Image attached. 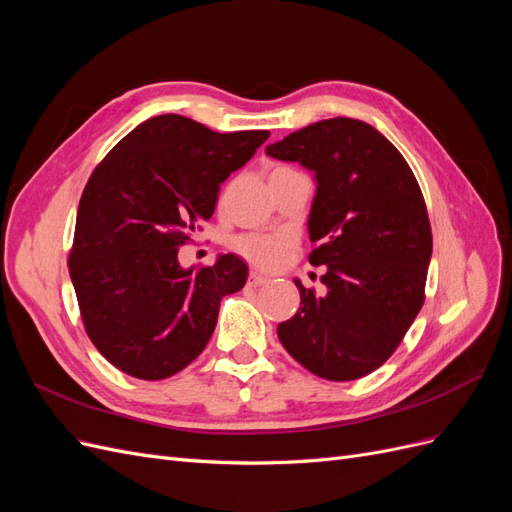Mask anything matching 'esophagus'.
I'll return each instance as SVG.
<instances>
[{
    "instance_id": "esophagus-1",
    "label": "esophagus",
    "mask_w": 512,
    "mask_h": 512,
    "mask_svg": "<svg viewBox=\"0 0 512 512\" xmlns=\"http://www.w3.org/2000/svg\"><path fill=\"white\" fill-rule=\"evenodd\" d=\"M267 282H269V277L265 273H260V271H250V275H247V284L254 286V288L267 284Z\"/></svg>"
}]
</instances>
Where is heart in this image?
Returning <instances> with one entry per match:
<instances>
[{
    "mask_svg": "<svg viewBox=\"0 0 512 512\" xmlns=\"http://www.w3.org/2000/svg\"><path fill=\"white\" fill-rule=\"evenodd\" d=\"M290 241L284 235H260V232H247L232 241V250L241 258L262 269H275L282 265L288 252Z\"/></svg>",
    "mask_w": 512,
    "mask_h": 512,
    "instance_id": "1",
    "label": "heart"
}]
</instances>
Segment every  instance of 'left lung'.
Returning <instances> with one entry per match:
<instances>
[{
	"label": "left lung",
	"instance_id": "1",
	"mask_svg": "<svg viewBox=\"0 0 512 512\" xmlns=\"http://www.w3.org/2000/svg\"><path fill=\"white\" fill-rule=\"evenodd\" d=\"M267 153L316 173L309 262L327 265L322 297L294 282L301 307L277 337L320 378H363L397 350L425 303L433 239L423 192L389 138L359 119L312 123Z\"/></svg>",
	"mask_w": 512,
	"mask_h": 512
}]
</instances>
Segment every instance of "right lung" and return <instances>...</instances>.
<instances>
[{"mask_svg":"<svg viewBox=\"0 0 512 512\" xmlns=\"http://www.w3.org/2000/svg\"><path fill=\"white\" fill-rule=\"evenodd\" d=\"M267 138V130L220 134L160 115L94 168L68 267L89 339L123 374L153 382L188 367L213 335L222 297L243 288L241 258L185 271L177 252L213 215L220 183Z\"/></svg>","mask_w":512,"mask_h":512,"instance_id":"obj_1","label":"right lung"}]
</instances>
